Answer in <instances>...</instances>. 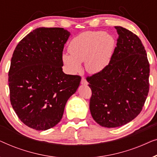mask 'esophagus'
I'll use <instances>...</instances> for the list:
<instances>
[{"mask_svg": "<svg viewBox=\"0 0 157 157\" xmlns=\"http://www.w3.org/2000/svg\"><path fill=\"white\" fill-rule=\"evenodd\" d=\"M81 83L82 85H87L88 84V82L86 80L85 78H81Z\"/></svg>", "mask_w": 157, "mask_h": 157, "instance_id": "obj_1", "label": "esophagus"}]
</instances>
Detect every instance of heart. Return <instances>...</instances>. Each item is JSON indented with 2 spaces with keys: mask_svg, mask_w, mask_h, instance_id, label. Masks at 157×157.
Here are the masks:
<instances>
[{
  "mask_svg": "<svg viewBox=\"0 0 157 157\" xmlns=\"http://www.w3.org/2000/svg\"><path fill=\"white\" fill-rule=\"evenodd\" d=\"M116 40L104 31L81 33L71 40L69 53H63L62 61L71 74L81 70V62L85 61L86 70L97 74L109 66L114 53Z\"/></svg>",
  "mask_w": 157,
  "mask_h": 157,
  "instance_id": "obj_1",
  "label": "heart"
}]
</instances>
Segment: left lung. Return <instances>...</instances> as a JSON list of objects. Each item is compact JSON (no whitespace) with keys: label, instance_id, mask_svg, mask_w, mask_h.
Returning a JSON list of instances; mask_svg holds the SVG:
<instances>
[{"label":"left lung","instance_id":"left-lung-1","mask_svg":"<svg viewBox=\"0 0 157 157\" xmlns=\"http://www.w3.org/2000/svg\"><path fill=\"white\" fill-rule=\"evenodd\" d=\"M115 29L119 38L109 66L86 78L92 91V117L106 128L119 127L135 119L149 89V63L141 40L123 27Z\"/></svg>","mask_w":157,"mask_h":157}]
</instances>
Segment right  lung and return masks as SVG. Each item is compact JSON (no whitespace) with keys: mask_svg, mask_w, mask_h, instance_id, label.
<instances>
[{"mask_svg":"<svg viewBox=\"0 0 157 157\" xmlns=\"http://www.w3.org/2000/svg\"><path fill=\"white\" fill-rule=\"evenodd\" d=\"M71 33L63 28H38L15 48L8 72L10 100L25 125L38 131L61 121L81 77L64 74L62 55Z\"/></svg>","mask_w":157,"mask_h":157,"instance_id":"obj_1","label":"right lung"}]
</instances>
